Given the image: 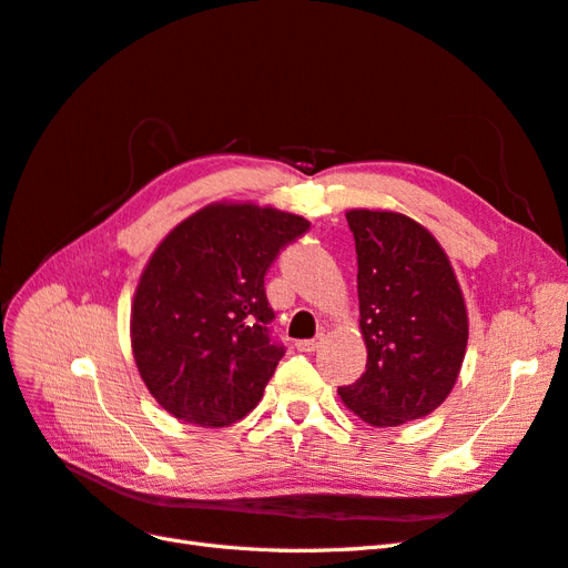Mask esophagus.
<instances>
[{"mask_svg":"<svg viewBox=\"0 0 568 568\" xmlns=\"http://www.w3.org/2000/svg\"><path fill=\"white\" fill-rule=\"evenodd\" d=\"M320 346H322V338H320V336H317V338H303V341H296V348H298L301 353H315Z\"/></svg>","mask_w":568,"mask_h":568,"instance_id":"obj_1","label":"esophagus"}]
</instances>
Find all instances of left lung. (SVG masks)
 Masks as SVG:
<instances>
[{"mask_svg": "<svg viewBox=\"0 0 568 568\" xmlns=\"http://www.w3.org/2000/svg\"><path fill=\"white\" fill-rule=\"evenodd\" d=\"M357 253L365 374L341 400L372 426L426 417L453 390L469 324L448 255L419 222L390 211H348Z\"/></svg>", "mask_w": 568, "mask_h": 568, "instance_id": "1", "label": "left lung"}]
</instances>
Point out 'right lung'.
Instances as JSON below:
<instances>
[{"label":"right lung","mask_w":568,"mask_h":568,"mask_svg":"<svg viewBox=\"0 0 568 568\" xmlns=\"http://www.w3.org/2000/svg\"><path fill=\"white\" fill-rule=\"evenodd\" d=\"M311 222L253 203H213L170 232L136 286L132 353L170 415L199 426L246 417L284 355L265 274Z\"/></svg>","instance_id":"obj_1"}]
</instances>
